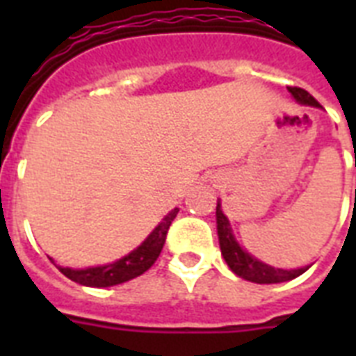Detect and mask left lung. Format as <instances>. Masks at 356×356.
<instances>
[{"mask_svg": "<svg viewBox=\"0 0 356 356\" xmlns=\"http://www.w3.org/2000/svg\"><path fill=\"white\" fill-rule=\"evenodd\" d=\"M288 92L292 94L293 99L303 105H310V107H320V103L316 102L314 97L310 96L309 92L299 88V86H288ZM216 223H218V238H220V249L227 266L231 271H234L238 277H242L245 281L259 282V284H275V282L292 281L296 277L307 271V268H299V270H281V268H273L270 264L260 262L259 259H254L248 251H243L240 248V243L236 242L231 225H229L227 216L222 212V205L218 201L216 207Z\"/></svg>", "mask_w": 356, "mask_h": 356, "instance_id": "left-lung-1", "label": "left lung"}]
</instances>
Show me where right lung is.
Segmentation results:
<instances>
[{
  "instance_id": "right-lung-1",
  "label": "right lung",
  "mask_w": 356,
  "mask_h": 356,
  "mask_svg": "<svg viewBox=\"0 0 356 356\" xmlns=\"http://www.w3.org/2000/svg\"><path fill=\"white\" fill-rule=\"evenodd\" d=\"M177 212L179 209H173L153 229V233L140 243L138 248L131 251L129 254H125V257H122L120 260H116V262H113V264L85 268V270H72V268H63V266H57V268L60 270V273H64L72 281L79 282L83 286L107 288L114 286V284H122L125 281H131V279L142 275L144 271H147L151 266L155 264V260L159 259V254L162 251V245L166 242L168 229H170L172 222L177 216Z\"/></svg>"
}]
</instances>
